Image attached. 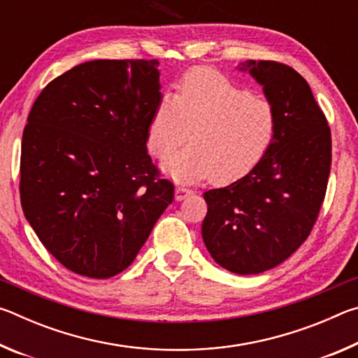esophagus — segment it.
<instances>
[{"label": "esophagus", "instance_id": "34e87169", "mask_svg": "<svg viewBox=\"0 0 358 358\" xmlns=\"http://www.w3.org/2000/svg\"><path fill=\"white\" fill-rule=\"evenodd\" d=\"M194 191L192 189H187V187L185 186H178L175 187V201H183V199H186L187 196H191Z\"/></svg>", "mask_w": 358, "mask_h": 358}]
</instances>
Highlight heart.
I'll return each instance as SVG.
<instances>
[{
  "label": "heart",
  "mask_w": 358,
  "mask_h": 358,
  "mask_svg": "<svg viewBox=\"0 0 358 358\" xmlns=\"http://www.w3.org/2000/svg\"><path fill=\"white\" fill-rule=\"evenodd\" d=\"M273 106L251 96L211 69L187 72L173 96L157 102L147 129V147L156 157L177 150L189 134L191 145L169 157L162 171L194 183L241 177L262 159L276 134Z\"/></svg>",
  "instance_id": "heart-1"
}]
</instances>
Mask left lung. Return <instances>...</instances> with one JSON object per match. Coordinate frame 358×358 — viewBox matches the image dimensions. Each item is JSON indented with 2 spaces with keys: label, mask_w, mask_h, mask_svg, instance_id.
I'll use <instances>...</instances> for the list:
<instances>
[{
  "label": "left lung",
  "mask_w": 358,
  "mask_h": 358,
  "mask_svg": "<svg viewBox=\"0 0 358 358\" xmlns=\"http://www.w3.org/2000/svg\"><path fill=\"white\" fill-rule=\"evenodd\" d=\"M276 113L268 151L245 177L203 192L202 238L217 265L257 275L280 265L308 238L331 166L329 123L299 72L276 62L240 63Z\"/></svg>",
  "instance_id": "1"
}]
</instances>
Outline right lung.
<instances>
[{
    "label": "right lung",
    "instance_id": "1",
    "mask_svg": "<svg viewBox=\"0 0 358 358\" xmlns=\"http://www.w3.org/2000/svg\"><path fill=\"white\" fill-rule=\"evenodd\" d=\"M157 59H94L42 90L22 138L20 201L41 243L77 275L121 273L173 201L147 150Z\"/></svg>",
    "mask_w": 358,
    "mask_h": 358
}]
</instances>
